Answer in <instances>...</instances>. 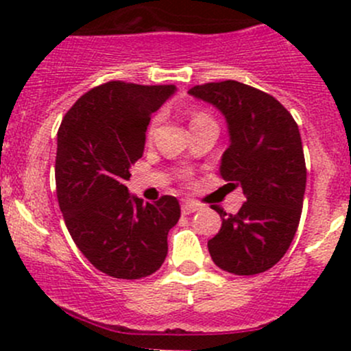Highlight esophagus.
Returning a JSON list of instances; mask_svg holds the SVG:
<instances>
[{
	"mask_svg": "<svg viewBox=\"0 0 351 351\" xmlns=\"http://www.w3.org/2000/svg\"><path fill=\"white\" fill-rule=\"evenodd\" d=\"M198 208H200V205L195 204V202H190V200H183L182 202V212L185 215L193 214V212H197Z\"/></svg>",
	"mask_w": 351,
	"mask_h": 351,
	"instance_id": "34e87169",
	"label": "esophagus"
}]
</instances>
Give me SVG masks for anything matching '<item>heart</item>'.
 <instances>
[{
  "instance_id": "b5f03b06",
  "label": "heart",
  "mask_w": 351,
  "mask_h": 351,
  "mask_svg": "<svg viewBox=\"0 0 351 351\" xmlns=\"http://www.w3.org/2000/svg\"><path fill=\"white\" fill-rule=\"evenodd\" d=\"M204 120H212V119L207 115V113H204V112H193L192 113V120H190V125H192V123H197V122H204ZM156 125H158V119H154L153 123L149 125V130H147V136H149V137L154 134Z\"/></svg>"
}]
</instances>
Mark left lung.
Masks as SVG:
<instances>
[{
	"label": "left lung",
	"mask_w": 351,
	"mask_h": 351,
	"mask_svg": "<svg viewBox=\"0 0 351 351\" xmlns=\"http://www.w3.org/2000/svg\"><path fill=\"white\" fill-rule=\"evenodd\" d=\"M189 93L224 115L229 147L219 171L246 195L238 214L215 207L222 226L208 253L229 274L267 271L289 250L302 212L307 171L299 127L271 95L238 81L198 84Z\"/></svg>",
	"instance_id": "1"
}]
</instances>
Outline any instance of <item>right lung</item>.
<instances>
[{
	"instance_id": "right-lung-1",
	"label": "right lung",
	"mask_w": 351,
	"mask_h": 351,
	"mask_svg": "<svg viewBox=\"0 0 351 351\" xmlns=\"http://www.w3.org/2000/svg\"><path fill=\"white\" fill-rule=\"evenodd\" d=\"M175 91L108 81L84 93L58 130L56 190L66 228L88 261L113 278L147 277L168 254L178 200L162 195L144 205L125 182L144 153L151 115Z\"/></svg>"
}]
</instances>
